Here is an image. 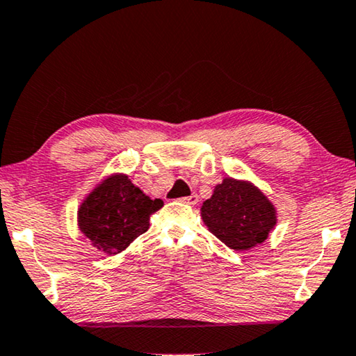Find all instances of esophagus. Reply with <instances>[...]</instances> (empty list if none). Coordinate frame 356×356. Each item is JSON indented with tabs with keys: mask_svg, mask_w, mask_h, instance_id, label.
I'll return each instance as SVG.
<instances>
[{
	"mask_svg": "<svg viewBox=\"0 0 356 356\" xmlns=\"http://www.w3.org/2000/svg\"><path fill=\"white\" fill-rule=\"evenodd\" d=\"M181 202H183V204H188V205H195L197 202H199V195L191 194L189 197H183Z\"/></svg>",
	"mask_w": 356,
	"mask_h": 356,
	"instance_id": "obj_1",
	"label": "esophagus"
}]
</instances>
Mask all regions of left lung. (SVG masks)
<instances>
[{"label": "left lung", "mask_w": 356, "mask_h": 356, "mask_svg": "<svg viewBox=\"0 0 356 356\" xmlns=\"http://www.w3.org/2000/svg\"><path fill=\"white\" fill-rule=\"evenodd\" d=\"M202 221L224 245L248 251L266 242L277 224V210L248 179L224 178L200 209Z\"/></svg>", "instance_id": "obj_1"}]
</instances>
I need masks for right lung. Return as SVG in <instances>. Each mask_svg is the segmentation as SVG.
Listing matches in <instances>:
<instances>
[{
  "mask_svg": "<svg viewBox=\"0 0 356 356\" xmlns=\"http://www.w3.org/2000/svg\"><path fill=\"white\" fill-rule=\"evenodd\" d=\"M162 207L161 199L152 200L129 175L111 173L81 202L78 227L95 250L118 254L149 229L151 215Z\"/></svg>",
  "mask_w": 356,
  "mask_h": 356,
  "instance_id": "right-lung-1",
  "label": "right lung"
}]
</instances>
